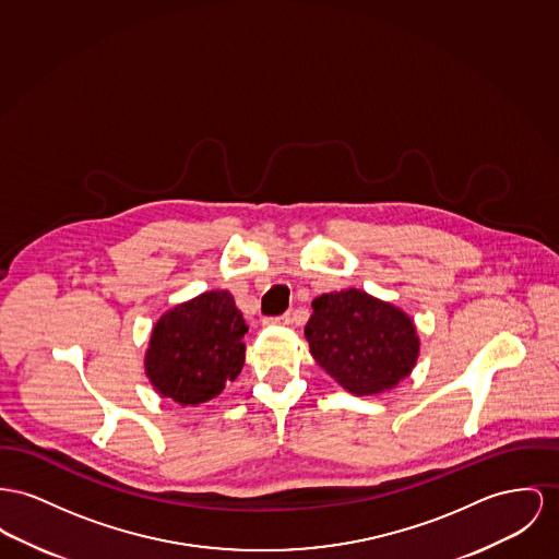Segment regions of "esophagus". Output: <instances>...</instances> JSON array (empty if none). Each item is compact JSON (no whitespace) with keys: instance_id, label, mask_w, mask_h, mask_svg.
<instances>
[{"instance_id":"34e87169","label":"esophagus","mask_w":559,"mask_h":559,"mask_svg":"<svg viewBox=\"0 0 559 559\" xmlns=\"http://www.w3.org/2000/svg\"><path fill=\"white\" fill-rule=\"evenodd\" d=\"M293 320H295V313H293V311H288V313L277 316V318H264L262 322H264V324H282V326H286V324H290Z\"/></svg>"}]
</instances>
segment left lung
Wrapping results in <instances>:
<instances>
[{
  "label": "left lung",
  "mask_w": 559,
  "mask_h": 559,
  "mask_svg": "<svg viewBox=\"0 0 559 559\" xmlns=\"http://www.w3.org/2000/svg\"><path fill=\"white\" fill-rule=\"evenodd\" d=\"M311 307L309 352L347 392L371 396L409 377L419 338L405 311L356 288L322 295Z\"/></svg>",
  "instance_id": "obj_1"
}]
</instances>
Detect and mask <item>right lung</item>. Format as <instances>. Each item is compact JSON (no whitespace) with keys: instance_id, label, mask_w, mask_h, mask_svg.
Listing matches in <instances>:
<instances>
[{"instance_id":"right-lung-1","label":"right lung","mask_w":559,"mask_h":559,"mask_svg":"<svg viewBox=\"0 0 559 559\" xmlns=\"http://www.w3.org/2000/svg\"><path fill=\"white\" fill-rule=\"evenodd\" d=\"M246 320L228 290H212L169 309L152 329L146 374L180 405L218 396L243 369Z\"/></svg>"}]
</instances>
